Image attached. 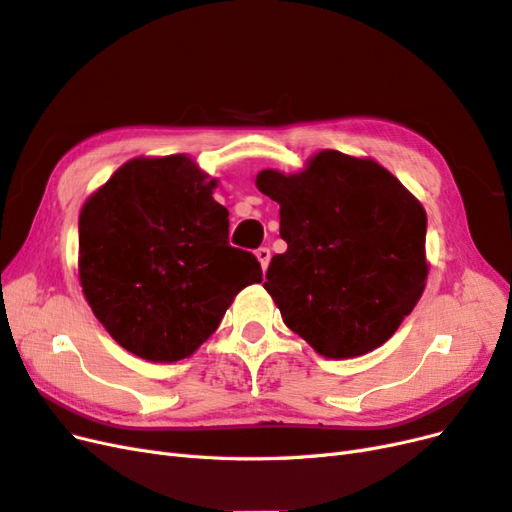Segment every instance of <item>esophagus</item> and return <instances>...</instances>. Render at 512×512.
Returning <instances> with one entry per match:
<instances>
[{
    "instance_id": "1",
    "label": "esophagus",
    "mask_w": 512,
    "mask_h": 512,
    "mask_svg": "<svg viewBox=\"0 0 512 512\" xmlns=\"http://www.w3.org/2000/svg\"><path fill=\"white\" fill-rule=\"evenodd\" d=\"M255 255H257V259H259V263H261V268L266 270V268H268V263H270V257H272V253H270L268 246H259V249L255 251Z\"/></svg>"
}]
</instances>
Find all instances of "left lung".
I'll use <instances>...</instances> for the list:
<instances>
[{
	"instance_id": "1",
	"label": "left lung",
	"mask_w": 512,
	"mask_h": 512,
	"mask_svg": "<svg viewBox=\"0 0 512 512\" xmlns=\"http://www.w3.org/2000/svg\"><path fill=\"white\" fill-rule=\"evenodd\" d=\"M280 204L283 255L263 287L285 325L325 357L346 359L389 340L423 293V206L372 159L338 151L312 157L302 174H257Z\"/></svg>"
}]
</instances>
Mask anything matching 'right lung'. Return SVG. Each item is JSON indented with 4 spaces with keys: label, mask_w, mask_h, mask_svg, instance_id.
Instances as JSON below:
<instances>
[{
    "label": "right lung",
    "mask_w": 512,
    "mask_h": 512,
    "mask_svg": "<svg viewBox=\"0 0 512 512\" xmlns=\"http://www.w3.org/2000/svg\"><path fill=\"white\" fill-rule=\"evenodd\" d=\"M214 180L183 155L131 159L80 212V285L123 349L151 361L189 357L246 285L253 253L229 244Z\"/></svg>",
    "instance_id": "obj_1"
}]
</instances>
